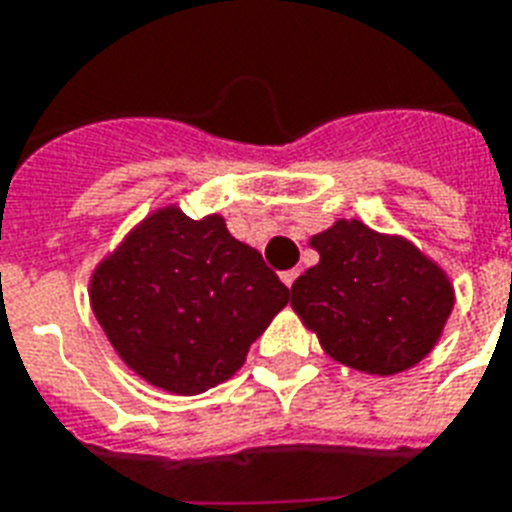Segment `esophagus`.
<instances>
[{
    "label": "esophagus",
    "mask_w": 512,
    "mask_h": 512,
    "mask_svg": "<svg viewBox=\"0 0 512 512\" xmlns=\"http://www.w3.org/2000/svg\"><path fill=\"white\" fill-rule=\"evenodd\" d=\"M297 276H300V271H297V268H292V271H284V273H281V281H284V284H287V287L292 289V284H295Z\"/></svg>",
    "instance_id": "obj_1"
}]
</instances>
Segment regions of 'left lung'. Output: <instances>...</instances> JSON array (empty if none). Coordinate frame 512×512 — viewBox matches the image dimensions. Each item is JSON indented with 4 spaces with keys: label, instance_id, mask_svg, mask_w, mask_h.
Instances as JSON below:
<instances>
[{
    "label": "left lung",
    "instance_id": "left-lung-1",
    "mask_svg": "<svg viewBox=\"0 0 512 512\" xmlns=\"http://www.w3.org/2000/svg\"><path fill=\"white\" fill-rule=\"evenodd\" d=\"M311 247L319 263L292 284V311L327 356L388 377L436 348L454 308L452 281L436 260L361 220H335Z\"/></svg>",
    "mask_w": 512,
    "mask_h": 512
}]
</instances>
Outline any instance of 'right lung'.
I'll list each match as a JSON object with an SVG mask.
<instances>
[{
  "instance_id": "1",
  "label": "right lung",
  "mask_w": 512,
  "mask_h": 512,
  "mask_svg": "<svg viewBox=\"0 0 512 512\" xmlns=\"http://www.w3.org/2000/svg\"><path fill=\"white\" fill-rule=\"evenodd\" d=\"M287 303L289 289L225 217L191 220L177 204L143 217L90 276L92 313L116 356L175 396L233 377Z\"/></svg>"
}]
</instances>
